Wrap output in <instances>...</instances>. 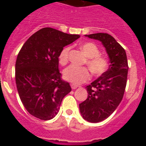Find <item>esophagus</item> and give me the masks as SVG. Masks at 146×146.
Masks as SVG:
<instances>
[{"label":"esophagus","mask_w":146,"mask_h":146,"mask_svg":"<svg viewBox=\"0 0 146 146\" xmlns=\"http://www.w3.org/2000/svg\"><path fill=\"white\" fill-rule=\"evenodd\" d=\"M71 87H72V88L74 90V89H76L77 88H78V86H77V85L75 84H73V83H72V84H70Z\"/></svg>","instance_id":"esophagus-1"}]
</instances>
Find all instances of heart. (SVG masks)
<instances>
[{
    "instance_id": "b5f03b06",
    "label": "heart",
    "mask_w": 146,
    "mask_h": 146,
    "mask_svg": "<svg viewBox=\"0 0 146 146\" xmlns=\"http://www.w3.org/2000/svg\"><path fill=\"white\" fill-rule=\"evenodd\" d=\"M81 50L87 57L86 63L89 69L94 75H102L106 72L108 68V60L106 57L99 55L100 51L94 43L86 42L81 44ZM70 47H64L59 55V62L62 65H65L69 60V52ZM64 77L66 80L80 84L90 79L91 74L88 69L86 67H78L71 65L64 70Z\"/></svg>"
}]
</instances>
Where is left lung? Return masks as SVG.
<instances>
[{
    "instance_id": "1",
    "label": "left lung",
    "mask_w": 146,
    "mask_h": 146,
    "mask_svg": "<svg viewBox=\"0 0 146 146\" xmlns=\"http://www.w3.org/2000/svg\"><path fill=\"white\" fill-rule=\"evenodd\" d=\"M85 36L102 43L110 63L107 72L86 86L88 96L79 104L82 118L91 123H98L108 118L123 99L127 81L128 61L124 49L110 34L97 33Z\"/></svg>"
}]
</instances>
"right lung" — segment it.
Masks as SVG:
<instances>
[{
	"label": "right lung",
	"instance_id": "add662e5",
	"mask_svg": "<svg viewBox=\"0 0 146 146\" xmlns=\"http://www.w3.org/2000/svg\"><path fill=\"white\" fill-rule=\"evenodd\" d=\"M80 38L52 28H44L23 44L15 64L17 91L27 111L44 121L53 118L71 91L61 79L58 57L64 47Z\"/></svg>",
	"mask_w": 146,
	"mask_h": 146
}]
</instances>
